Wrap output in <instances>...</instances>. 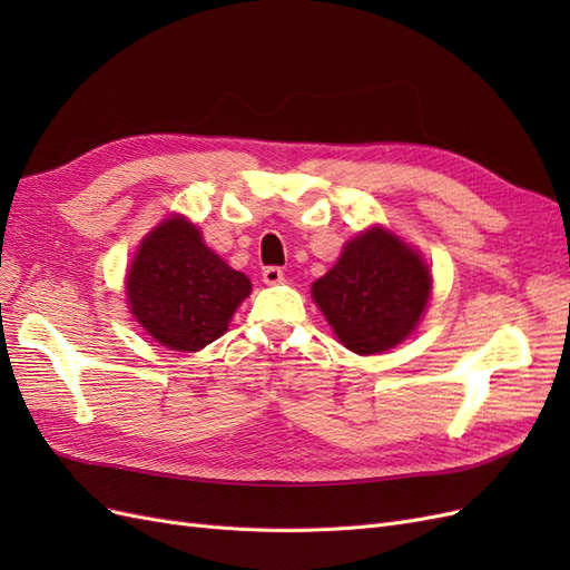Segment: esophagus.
Here are the masks:
<instances>
[{
	"instance_id": "obj_1",
	"label": "esophagus",
	"mask_w": 570,
	"mask_h": 570,
	"mask_svg": "<svg viewBox=\"0 0 570 570\" xmlns=\"http://www.w3.org/2000/svg\"><path fill=\"white\" fill-rule=\"evenodd\" d=\"M262 278H264L266 285H278V283L285 281V273L278 266H266L264 273H262Z\"/></svg>"
}]
</instances>
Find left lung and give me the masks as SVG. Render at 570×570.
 <instances>
[{
	"mask_svg": "<svg viewBox=\"0 0 570 570\" xmlns=\"http://www.w3.org/2000/svg\"><path fill=\"white\" fill-rule=\"evenodd\" d=\"M433 275L419 252L385 228H368L344 245L337 264L312 295L340 342L354 354L392 350L419 325Z\"/></svg>",
	"mask_w": 570,
	"mask_h": 570,
	"instance_id": "left-lung-1",
	"label": "left lung"
}]
</instances>
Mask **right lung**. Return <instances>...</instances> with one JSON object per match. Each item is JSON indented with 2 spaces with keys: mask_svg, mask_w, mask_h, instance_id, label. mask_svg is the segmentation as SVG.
Returning a JSON list of instances; mask_svg holds the SVG:
<instances>
[{
  "mask_svg": "<svg viewBox=\"0 0 570 570\" xmlns=\"http://www.w3.org/2000/svg\"><path fill=\"white\" fill-rule=\"evenodd\" d=\"M252 283L204 245L195 223L170 216L135 254L126 275L132 316L145 331L176 352H199L228 331L235 308Z\"/></svg>",
  "mask_w": 570,
  "mask_h": 570,
  "instance_id": "right-lung-1",
  "label": "right lung"
}]
</instances>
